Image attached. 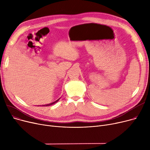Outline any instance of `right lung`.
<instances>
[{"label": "right lung", "mask_w": 150, "mask_h": 150, "mask_svg": "<svg viewBox=\"0 0 150 150\" xmlns=\"http://www.w3.org/2000/svg\"><path fill=\"white\" fill-rule=\"evenodd\" d=\"M60 98H59V99H58L57 100H56L55 101H54V102H52V103H49V104H47V105H42L43 106H50V105H53V104H54L55 103H57V102H58V101H59V100Z\"/></svg>", "instance_id": "obj_1"}]
</instances>
